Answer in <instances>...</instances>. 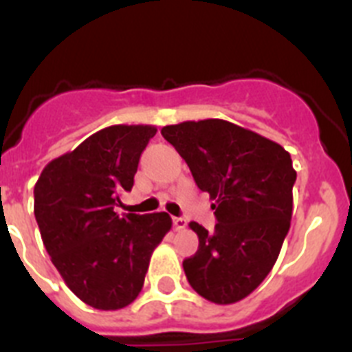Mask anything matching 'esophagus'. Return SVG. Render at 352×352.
Masks as SVG:
<instances>
[{"mask_svg":"<svg viewBox=\"0 0 352 352\" xmlns=\"http://www.w3.org/2000/svg\"><path fill=\"white\" fill-rule=\"evenodd\" d=\"M186 219H182V217H174L173 219V226H174V231H183L186 227Z\"/></svg>","mask_w":352,"mask_h":352,"instance_id":"34e87169","label":"esophagus"}]
</instances>
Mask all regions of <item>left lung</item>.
<instances>
[{
    "instance_id": "1",
    "label": "left lung",
    "mask_w": 352,
    "mask_h": 352,
    "mask_svg": "<svg viewBox=\"0 0 352 352\" xmlns=\"http://www.w3.org/2000/svg\"><path fill=\"white\" fill-rule=\"evenodd\" d=\"M195 183L210 194L217 226L183 261L186 280L217 305L243 300L272 272L291 226L296 170L280 144L226 120L183 121L162 129Z\"/></svg>"
}]
</instances>
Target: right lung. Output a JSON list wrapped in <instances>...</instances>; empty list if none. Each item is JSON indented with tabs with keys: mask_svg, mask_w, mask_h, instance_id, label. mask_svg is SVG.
<instances>
[{
	"mask_svg": "<svg viewBox=\"0 0 352 352\" xmlns=\"http://www.w3.org/2000/svg\"><path fill=\"white\" fill-rule=\"evenodd\" d=\"M153 125H113L43 167L35 219L52 264L74 294L98 310H120L139 296L149 259L173 220L167 213L120 214Z\"/></svg>",
	"mask_w": 352,
	"mask_h": 352,
	"instance_id": "right-lung-1",
	"label": "right lung"
}]
</instances>
